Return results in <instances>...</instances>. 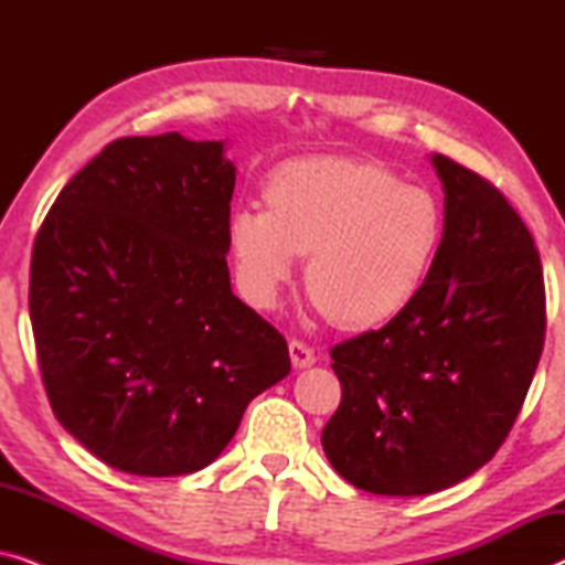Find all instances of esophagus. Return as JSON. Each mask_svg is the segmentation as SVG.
Wrapping results in <instances>:
<instances>
[{
    "label": "esophagus",
    "instance_id": "obj_1",
    "mask_svg": "<svg viewBox=\"0 0 565 565\" xmlns=\"http://www.w3.org/2000/svg\"><path fill=\"white\" fill-rule=\"evenodd\" d=\"M288 350H290V362H292V367H296V370L311 367L316 362V354H313L311 347L298 342V339H292V342L288 344Z\"/></svg>",
    "mask_w": 565,
    "mask_h": 565
}]
</instances>
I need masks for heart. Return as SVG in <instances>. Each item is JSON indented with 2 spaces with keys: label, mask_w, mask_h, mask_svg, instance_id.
<instances>
[{
  "label": "heart",
  "mask_w": 565,
  "mask_h": 565,
  "mask_svg": "<svg viewBox=\"0 0 565 565\" xmlns=\"http://www.w3.org/2000/svg\"><path fill=\"white\" fill-rule=\"evenodd\" d=\"M265 203L238 207L228 221L242 296L269 311L296 277L298 257H308V296L342 329H373L404 313L445 236L439 200L375 161H282Z\"/></svg>",
  "instance_id": "heart-1"
}]
</instances>
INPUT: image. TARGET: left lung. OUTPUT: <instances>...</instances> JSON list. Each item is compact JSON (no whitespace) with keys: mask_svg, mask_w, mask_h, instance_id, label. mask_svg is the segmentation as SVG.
Here are the masks:
<instances>
[{"mask_svg":"<svg viewBox=\"0 0 565 565\" xmlns=\"http://www.w3.org/2000/svg\"><path fill=\"white\" fill-rule=\"evenodd\" d=\"M445 236L412 306L331 350L342 404L321 431L344 481L424 497L473 476L504 443L545 342L540 254L509 200L435 153Z\"/></svg>","mask_w":565,"mask_h":565,"instance_id":"1","label":"left lung"}]
</instances>
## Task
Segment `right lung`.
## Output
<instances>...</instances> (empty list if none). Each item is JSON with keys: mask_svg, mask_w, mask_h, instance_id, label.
Wrapping results in <instances>:
<instances>
[{"mask_svg": "<svg viewBox=\"0 0 565 565\" xmlns=\"http://www.w3.org/2000/svg\"><path fill=\"white\" fill-rule=\"evenodd\" d=\"M234 184L223 141L118 138L35 236L30 321L51 408L122 473L211 466L249 401L290 373L285 337L231 292Z\"/></svg>", "mask_w": 565, "mask_h": 565, "instance_id": "add662e5", "label": "right lung"}]
</instances>
